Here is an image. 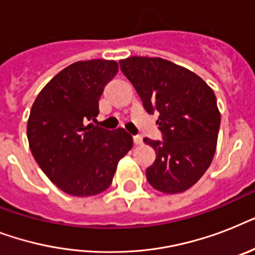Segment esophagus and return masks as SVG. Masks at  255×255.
Listing matches in <instances>:
<instances>
[{"label": "esophagus", "mask_w": 255, "mask_h": 255, "mask_svg": "<svg viewBox=\"0 0 255 255\" xmlns=\"http://www.w3.org/2000/svg\"><path fill=\"white\" fill-rule=\"evenodd\" d=\"M132 139H133V144H135V145H139V144L143 143V139H141V136H139V135L133 136Z\"/></svg>", "instance_id": "1"}]
</instances>
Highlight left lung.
<instances>
[{"instance_id":"1","label":"left lung","mask_w":255,"mask_h":255,"mask_svg":"<svg viewBox=\"0 0 255 255\" xmlns=\"http://www.w3.org/2000/svg\"><path fill=\"white\" fill-rule=\"evenodd\" d=\"M120 70L148 114L159 112L163 140L144 137L156 152L145 170L148 182L164 193H180L201 178L213 160L221 115L213 90L189 70L161 58L131 57Z\"/></svg>"}]
</instances>
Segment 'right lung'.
<instances>
[{"label":"right lung","instance_id":"add662e5","mask_svg":"<svg viewBox=\"0 0 255 255\" xmlns=\"http://www.w3.org/2000/svg\"><path fill=\"white\" fill-rule=\"evenodd\" d=\"M118 74L106 59L75 62L39 92L30 111L27 140L34 159L65 193L95 196L111 185L132 136L87 124L99 114L104 87Z\"/></svg>","mask_w":255,"mask_h":255}]
</instances>
